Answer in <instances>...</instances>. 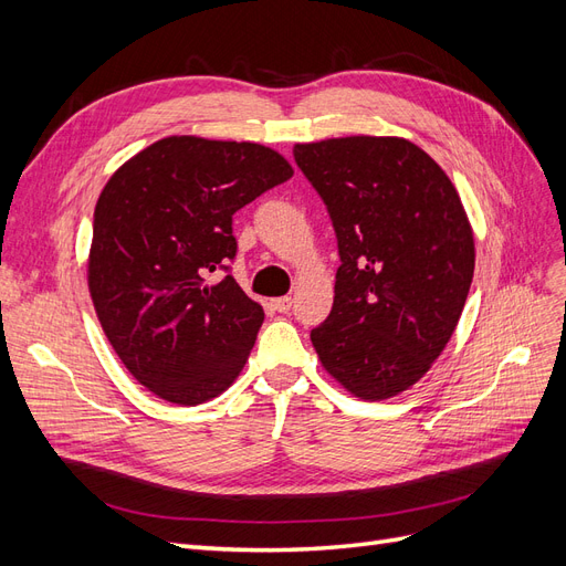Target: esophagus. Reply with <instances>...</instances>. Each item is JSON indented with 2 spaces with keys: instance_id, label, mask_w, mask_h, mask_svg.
<instances>
[{
  "instance_id": "obj_1",
  "label": "esophagus",
  "mask_w": 566,
  "mask_h": 566,
  "mask_svg": "<svg viewBox=\"0 0 566 566\" xmlns=\"http://www.w3.org/2000/svg\"><path fill=\"white\" fill-rule=\"evenodd\" d=\"M271 306H273V310H276L279 314H287L290 306H293V300H290V297H276V300L271 302Z\"/></svg>"
}]
</instances>
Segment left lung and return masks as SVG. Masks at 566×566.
<instances>
[{
  "instance_id": "8db88e82",
  "label": "left lung",
  "mask_w": 566,
  "mask_h": 566,
  "mask_svg": "<svg viewBox=\"0 0 566 566\" xmlns=\"http://www.w3.org/2000/svg\"><path fill=\"white\" fill-rule=\"evenodd\" d=\"M331 212L339 269L318 361L354 397L382 401L432 368L465 306L474 233L455 186L401 136L295 144Z\"/></svg>"
}]
</instances>
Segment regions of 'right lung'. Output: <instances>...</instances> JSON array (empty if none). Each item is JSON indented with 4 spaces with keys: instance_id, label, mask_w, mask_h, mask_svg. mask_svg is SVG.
<instances>
[{
    "instance_id": "1",
    "label": "right lung",
    "mask_w": 566,
    "mask_h": 566,
    "mask_svg": "<svg viewBox=\"0 0 566 566\" xmlns=\"http://www.w3.org/2000/svg\"><path fill=\"white\" fill-rule=\"evenodd\" d=\"M290 177L262 144L165 136L104 186L90 295L119 361L156 397L198 406L241 375L264 310L231 273L205 279L235 256L233 214Z\"/></svg>"
}]
</instances>
